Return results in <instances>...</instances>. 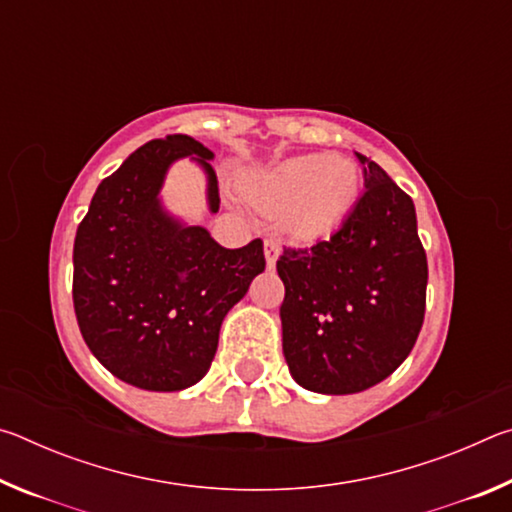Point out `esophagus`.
Returning a JSON list of instances; mask_svg holds the SVG:
<instances>
[{"label":"esophagus","instance_id":"34e87169","mask_svg":"<svg viewBox=\"0 0 512 512\" xmlns=\"http://www.w3.org/2000/svg\"><path fill=\"white\" fill-rule=\"evenodd\" d=\"M264 255H266L268 268H273L275 262H277V257H280V246H277V241H273V239L264 241Z\"/></svg>","mask_w":512,"mask_h":512}]
</instances>
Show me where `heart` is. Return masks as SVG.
Returning <instances> with one entry per match:
<instances>
[{"instance_id":"b5f03b06","label":"heart","mask_w":512,"mask_h":512,"mask_svg":"<svg viewBox=\"0 0 512 512\" xmlns=\"http://www.w3.org/2000/svg\"><path fill=\"white\" fill-rule=\"evenodd\" d=\"M248 196L268 210H287L284 225L296 239L325 237L359 198V173L336 155H300L246 180Z\"/></svg>"}]
</instances>
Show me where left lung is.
Masks as SVG:
<instances>
[{"instance_id":"obj_1","label":"left lung","mask_w":512,"mask_h":512,"mask_svg":"<svg viewBox=\"0 0 512 512\" xmlns=\"http://www.w3.org/2000/svg\"><path fill=\"white\" fill-rule=\"evenodd\" d=\"M361 194L332 237L284 248L282 352L291 377L323 395H350L400 368L418 339L427 255L409 194L357 153Z\"/></svg>"}]
</instances>
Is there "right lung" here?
<instances>
[{
  "label": "right lung",
  "instance_id": "right-lung-1",
  "mask_svg": "<svg viewBox=\"0 0 512 512\" xmlns=\"http://www.w3.org/2000/svg\"><path fill=\"white\" fill-rule=\"evenodd\" d=\"M192 158L219 212L214 153L189 135L153 140L101 180L74 239V311L90 352L126 384L176 393L210 370L228 311L264 271L262 239L223 248L162 205L169 167Z\"/></svg>",
  "mask_w": 512,
  "mask_h": 512
}]
</instances>
